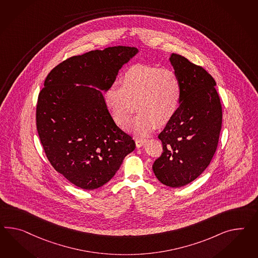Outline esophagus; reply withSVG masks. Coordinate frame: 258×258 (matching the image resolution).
<instances>
[{"mask_svg": "<svg viewBox=\"0 0 258 258\" xmlns=\"http://www.w3.org/2000/svg\"><path fill=\"white\" fill-rule=\"evenodd\" d=\"M145 141L146 139H136V145L138 148H139V147L144 145Z\"/></svg>", "mask_w": 258, "mask_h": 258, "instance_id": "1", "label": "esophagus"}]
</instances>
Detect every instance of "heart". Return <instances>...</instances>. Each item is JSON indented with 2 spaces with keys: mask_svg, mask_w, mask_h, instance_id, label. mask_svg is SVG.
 <instances>
[{
  "mask_svg": "<svg viewBox=\"0 0 258 258\" xmlns=\"http://www.w3.org/2000/svg\"><path fill=\"white\" fill-rule=\"evenodd\" d=\"M119 86L106 90L105 103L113 119L121 126L125 125L137 107L139 113L130 127L139 135L151 132L156 125H166L181 102L182 88L178 75L158 66L134 64L120 77Z\"/></svg>",
  "mask_w": 258,
  "mask_h": 258,
  "instance_id": "heart-1",
  "label": "heart"
}]
</instances>
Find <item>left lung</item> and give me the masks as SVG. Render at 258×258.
I'll return each mask as SVG.
<instances>
[{"label": "left lung", "instance_id": "left-lung-1", "mask_svg": "<svg viewBox=\"0 0 258 258\" xmlns=\"http://www.w3.org/2000/svg\"><path fill=\"white\" fill-rule=\"evenodd\" d=\"M169 59L181 82L182 96L176 115L159 134L163 152L152 170L163 184L178 188L210 165L218 146L223 111L216 82L203 67L176 53Z\"/></svg>", "mask_w": 258, "mask_h": 258}]
</instances>
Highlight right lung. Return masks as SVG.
<instances>
[{
    "label": "right lung",
    "mask_w": 258,
    "mask_h": 258,
    "mask_svg": "<svg viewBox=\"0 0 258 258\" xmlns=\"http://www.w3.org/2000/svg\"><path fill=\"white\" fill-rule=\"evenodd\" d=\"M131 46L92 50L61 61L46 76L36 105V128L54 169L84 190L106 184L136 148L113 120L102 92L138 53ZM86 84L93 87H76Z\"/></svg>",
    "instance_id": "add662e5"
}]
</instances>
